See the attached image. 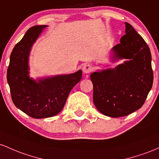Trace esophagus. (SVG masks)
Masks as SVG:
<instances>
[{"instance_id":"obj_1","label":"esophagus","mask_w":159,"mask_h":159,"mask_svg":"<svg viewBox=\"0 0 159 159\" xmlns=\"http://www.w3.org/2000/svg\"><path fill=\"white\" fill-rule=\"evenodd\" d=\"M93 70V67L91 65H85L83 67V71L85 73V74H89L91 73L92 71Z\"/></svg>"}]
</instances>
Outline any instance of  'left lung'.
Segmentation results:
<instances>
[{
	"instance_id": "8db88e82",
	"label": "left lung",
	"mask_w": 159,
	"mask_h": 159,
	"mask_svg": "<svg viewBox=\"0 0 159 159\" xmlns=\"http://www.w3.org/2000/svg\"><path fill=\"white\" fill-rule=\"evenodd\" d=\"M125 33L113 50L115 58L129 60L115 69L94 72L90 76L96 108L113 118L125 116L141 107L153 83L149 46L128 22Z\"/></svg>"
}]
</instances>
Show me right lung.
<instances>
[{"mask_svg": "<svg viewBox=\"0 0 159 159\" xmlns=\"http://www.w3.org/2000/svg\"><path fill=\"white\" fill-rule=\"evenodd\" d=\"M46 25L30 28L10 55L7 79L15 106L34 119L54 116L62 110L68 94L82 78V70L38 82L28 76V55Z\"/></svg>", "mask_w": 159, "mask_h": 159, "instance_id": "1", "label": "right lung"}]
</instances>
